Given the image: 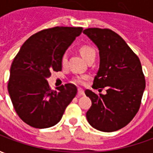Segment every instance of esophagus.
I'll return each instance as SVG.
<instances>
[{"label":"esophagus","instance_id":"esophagus-1","mask_svg":"<svg viewBox=\"0 0 153 153\" xmlns=\"http://www.w3.org/2000/svg\"><path fill=\"white\" fill-rule=\"evenodd\" d=\"M78 93L79 95H84V91L82 88H78Z\"/></svg>","mask_w":153,"mask_h":153}]
</instances>
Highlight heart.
I'll return each instance as SVG.
<instances>
[{"instance_id":"obj_1","label":"heart","mask_w":153,"mask_h":153,"mask_svg":"<svg viewBox=\"0 0 153 153\" xmlns=\"http://www.w3.org/2000/svg\"><path fill=\"white\" fill-rule=\"evenodd\" d=\"M80 52L83 55V56L84 57V59H85L87 61L89 60L92 56H96L95 51L93 50L92 47H88V46H83V47H81ZM67 62H68V53L65 52V53L63 54V56L61 57V64H62L63 66H65L67 65ZM85 79H86V77H76V78L74 79V83L83 84V83H84Z\"/></svg>"}]
</instances>
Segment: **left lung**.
<instances>
[{
  "mask_svg": "<svg viewBox=\"0 0 153 153\" xmlns=\"http://www.w3.org/2000/svg\"><path fill=\"white\" fill-rule=\"evenodd\" d=\"M83 33L99 51V69L93 88L106 87L105 95L85 91L92 101L87 120L97 130L116 131L128 125L140 107L145 89L140 60L125 40L111 29L91 28Z\"/></svg>",
  "mask_w": 153,
  "mask_h": 153,
  "instance_id": "1",
  "label": "left lung"
}]
</instances>
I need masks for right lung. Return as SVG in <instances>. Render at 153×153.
Segmentation results:
<instances>
[{"label": "right lung", "mask_w": 153, "mask_h": 153, "mask_svg": "<svg viewBox=\"0 0 153 153\" xmlns=\"http://www.w3.org/2000/svg\"><path fill=\"white\" fill-rule=\"evenodd\" d=\"M80 27H55L35 33L23 44L10 67L8 92L19 118L33 128L56 125L76 96L72 83L51 90L47 78L62 69L61 57L76 37Z\"/></svg>", "instance_id": "add662e5"}]
</instances>
